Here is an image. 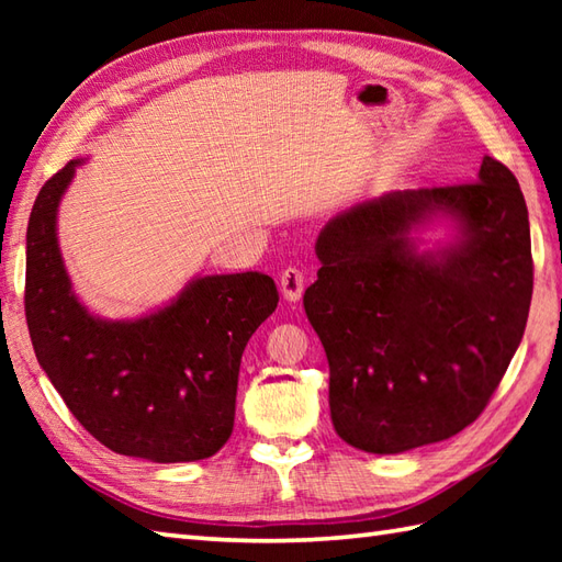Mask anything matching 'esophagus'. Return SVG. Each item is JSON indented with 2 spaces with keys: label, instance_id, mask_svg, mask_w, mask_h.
I'll return each mask as SVG.
<instances>
[{
  "label": "esophagus",
  "instance_id": "34e87169",
  "mask_svg": "<svg viewBox=\"0 0 562 562\" xmlns=\"http://www.w3.org/2000/svg\"><path fill=\"white\" fill-rule=\"evenodd\" d=\"M304 272L300 268H288L280 274V290L284 294V300L290 302H300L304 294Z\"/></svg>",
  "mask_w": 562,
  "mask_h": 562
}]
</instances>
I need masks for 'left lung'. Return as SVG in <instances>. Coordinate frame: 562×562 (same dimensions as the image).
Listing matches in <instances>:
<instances>
[{
  "label": "left lung",
  "mask_w": 562,
  "mask_h": 562,
  "mask_svg": "<svg viewBox=\"0 0 562 562\" xmlns=\"http://www.w3.org/2000/svg\"><path fill=\"white\" fill-rule=\"evenodd\" d=\"M445 223L450 238H422ZM304 292L330 369V420L369 453L459 435L491 401L527 328L529 212L505 164L473 183L389 193L336 214Z\"/></svg>",
  "instance_id": "left-lung-1"
}]
</instances>
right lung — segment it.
<instances>
[{
	"mask_svg": "<svg viewBox=\"0 0 562 562\" xmlns=\"http://www.w3.org/2000/svg\"><path fill=\"white\" fill-rule=\"evenodd\" d=\"M87 159L47 181L26 232V321L35 357L71 415L123 457L200 461L234 429L246 342L278 306L262 272L195 274L137 318H101L79 302L57 241V210Z\"/></svg>",
	"mask_w": 562,
	"mask_h": 562,
	"instance_id": "obj_1",
	"label": "right lung"
}]
</instances>
